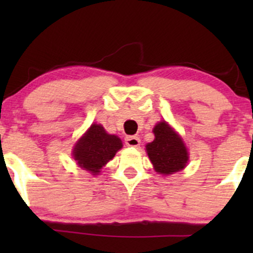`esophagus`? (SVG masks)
Wrapping results in <instances>:
<instances>
[{"label": "esophagus", "instance_id": "obj_1", "mask_svg": "<svg viewBox=\"0 0 253 253\" xmlns=\"http://www.w3.org/2000/svg\"><path fill=\"white\" fill-rule=\"evenodd\" d=\"M125 143H126L127 146L129 147H138L139 145H140V139L134 135L126 136V138H125Z\"/></svg>", "mask_w": 253, "mask_h": 253}]
</instances>
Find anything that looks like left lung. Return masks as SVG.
I'll list each match as a JSON object with an SVG mask.
<instances>
[{
	"mask_svg": "<svg viewBox=\"0 0 253 253\" xmlns=\"http://www.w3.org/2000/svg\"><path fill=\"white\" fill-rule=\"evenodd\" d=\"M155 140L146 145L147 156L158 173L171 175L187 167L189 161L187 146L182 138L167 121H161L153 128Z\"/></svg>",
	"mask_w": 253,
	"mask_h": 253,
	"instance_id": "obj_1",
	"label": "left lung"
}]
</instances>
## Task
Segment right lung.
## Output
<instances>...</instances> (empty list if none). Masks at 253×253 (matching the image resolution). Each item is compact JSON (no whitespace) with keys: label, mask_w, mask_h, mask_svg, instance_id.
<instances>
[{"label":"right lung","mask_w":253,"mask_h":253,"mask_svg":"<svg viewBox=\"0 0 253 253\" xmlns=\"http://www.w3.org/2000/svg\"><path fill=\"white\" fill-rule=\"evenodd\" d=\"M123 147V141L114 134H108L101 125L92 124L75 145L72 155L77 165L98 175L100 170Z\"/></svg>","instance_id":"obj_1"}]
</instances>
